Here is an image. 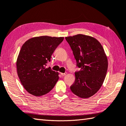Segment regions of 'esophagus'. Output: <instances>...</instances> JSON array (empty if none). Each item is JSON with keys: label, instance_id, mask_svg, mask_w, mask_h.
I'll return each mask as SVG.
<instances>
[{"label": "esophagus", "instance_id": "obj_1", "mask_svg": "<svg viewBox=\"0 0 126 126\" xmlns=\"http://www.w3.org/2000/svg\"><path fill=\"white\" fill-rule=\"evenodd\" d=\"M61 74L62 76H64L66 75V74H67V73H61Z\"/></svg>", "mask_w": 126, "mask_h": 126}]
</instances>
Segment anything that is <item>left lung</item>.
<instances>
[{"mask_svg":"<svg viewBox=\"0 0 126 126\" xmlns=\"http://www.w3.org/2000/svg\"><path fill=\"white\" fill-rule=\"evenodd\" d=\"M73 51L76 65L75 82L71 86L74 94L89 98L101 88L108 69L107 58L101 43L90 36L77 34L65 37Z\"/></svg>","mask_w":126,"mask_h":126,"instance_id":"8db88e82","label":"left lung"}]
</instances>
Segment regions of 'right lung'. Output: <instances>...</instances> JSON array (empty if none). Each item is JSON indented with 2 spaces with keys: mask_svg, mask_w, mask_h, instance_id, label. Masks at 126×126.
Returning a JSON list of instances; mask_svg holds the SVG:
<instances>
[{
  "mask_svg": "<svg viewBox=\"0 0 126 126\" xmlns=\"http://www.w3.org/2000/svg\"><path fill=\"white\" fill-rule=\"evenodd\" d=\"M63 37L42 36L28 40L16 61L18 75L28 92L41 96L52 90L59 79L58 72L46 67Z\"/></svg>",
  "mask_w": 126,
  "mask_h": 126,
  "instance_id": "obj_1",
  "label": "right lung"
}]
</instances>
